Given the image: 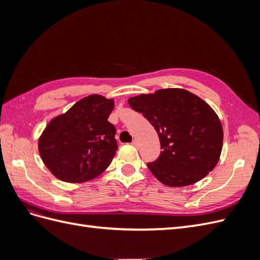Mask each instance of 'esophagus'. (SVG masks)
<instances>
[{
	"label": "esophagus",
	"instance_id": "1",
	"mask_svg": "<svg viewBox=\"0 0 260 260\" xmlns=\"http://www.w3.org/2000/svg\"><path fill=\"white\" fill-rule=\"evenodd\" d=\"M132 145H133V146H136V147H138V145H139L138 140H133V141H132Z\"/></svg>",
	"mask_w": 260,
	"mask_h": 260
}]
</instances>
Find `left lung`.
I'll return each mask as SVG.
<instances>
[{"mask_svg": "<svg viewBox=\"0 0 260 260\" xmlns=\"http://www.w3.org/2000/svg\"><path fill=\"white\" fill-rule=\"evenodd\" d=\"M128 102L158 135L162 151L147 167L161 183L190 185L216 167L222 149V125L202 99L183 89H164Z\"/></svg>", "mask_w": 260, "mask_h": 260, "instance_id": "left-lung-1", "label": "left lung"}]
</instances>
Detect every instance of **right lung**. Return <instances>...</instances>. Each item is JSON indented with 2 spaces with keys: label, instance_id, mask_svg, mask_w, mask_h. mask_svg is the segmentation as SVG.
Returning a JSON list of instances; mask_svg holds the SVG:
<instances>
[{
  "label": "right lung",
  "instance_id": "1",
  "mask_svg": "<svg viewBox=\"0 0 260 260\" xmlns=\"http://www.w3.org/2000/svg\"><path fill=\"white\" fill-rule=\"evenodd\" d=\"M114 106L113 100L93 94L51 120L39 139V152L55 177L81 183L111 165L118 148L116 128L107 120Z\"/></svg>",
  "mask_w": 260,
  "mask_h": 260
}]
</instances>
